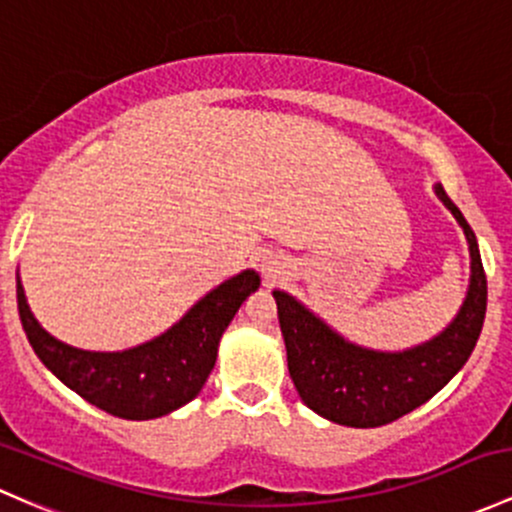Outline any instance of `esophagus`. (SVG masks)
I'll use <instances>...</instances> for the list:
<instances>
[{
    "mask_svg": "<svg viewBox=\"0 0 512 512\" xmlns=\"http://www.w3.org/2000/svg\"><path fill=\"white\" fill-rule=\"evenodd\" d=\"M265 272H267V274H270V272H272V270H267V267H265Z\"/></svg>",
    "mask_w": 512,
    "mask_h": 512,
    "instance_id": "esophagus-1",
    "label": "esophagus"
}]
</instances>
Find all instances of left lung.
I'll return each instance as SVG.
<instances>
[{
    "instance_id": "1",
    "label": "left lung",
    "mask_w": 512,
    "mask_h": 512,
    "mask_svg": "<svg viewBox=\"0 0 512 512\" xmlns=\"http://www.w3.org/2000/svg\"><path fill=\"white\" fill-rule=\"evenodd\" d=\"M434 193L464 230L471 255L469 292L439 336L407 351H373L346 341L292 294L274 289L292 383L309 410L343 427L370 429L417 410L466 365L486 319V272L471 225L446 196Z\"/></svg>"
}]
</instances>
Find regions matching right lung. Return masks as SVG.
<instances>
[{"instance_id":"right-lung-1","label":"right lung","mask_w":512,"mask_h":512,"mask_svg":"<svg viewBox=\"0 0 512 512\" xmlns=\"http://www.w3.org/2000/svg\"><path fill=\"white\" fill-rule=\"evenodd\" d=\"M260 274L245 270L208 292L169 331L127 351L73 348L43 331L16 277L21 326L41 363L90 405L122 419H157L179 410L211 375L218 343L242 301L257 292Z\"/></svg>"}]
</instances>
